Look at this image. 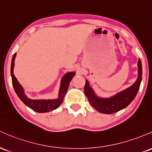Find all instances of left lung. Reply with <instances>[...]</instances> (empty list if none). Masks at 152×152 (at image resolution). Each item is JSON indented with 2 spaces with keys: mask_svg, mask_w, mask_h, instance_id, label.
<instances>
[{
  "mask_svg": "<svg viewBox=\"0 0 152 152\" xmlns=\"http://www.w3.org/2000/svg\"><path fill=\"white\" fill-rule=\"evenodd\" d=\"M137 66L138 78L134 84L110 97L102 98L98 96L89 86V81L86 80L84 93L91 105L98 112L104 114H113L129 105L136 97L142 80V64L140 59H138Z\"/></svg>",
  "mask_w": 152,
  "mask_h": 152,
  "instance_id": "left-lung-1",
  "label": "left lung"
}]
</instances>
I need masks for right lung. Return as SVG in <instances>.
<instances>
[{
  "instance_id": "obj_1",
  "label": "right lung",
  "mask_w": 152,
  "mask_h": 152,
  "mask_svg": "<svg viewBox=\"0 0 152 152\" xmlns=\"http://www.w3.org/2000/svg\"><path fill=\"white\" fill-rule=\"evenodd\" d=\"M16 53H14L13 56L12 60H11V75L12 79V84L14 89L16 91V94L19 96L23 102L26 106L29 107L31 110L37 113H48L52 110L57 109V108L63 102V98L67 92L68 86L70 82L72 80L73 77L75 76V72H68L66 73L63 76L61 81V86H60L59 93H58V97L57 99H32L28 97L24 93V90L23 89L22 86L19 84L17 79L15 77L14 74V61L16 58Z\"/></svg>"
}]
</instances>
